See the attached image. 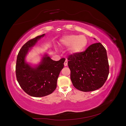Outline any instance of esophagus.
I'll list each match as a JSON object with an SVG mask.
<instances>
[{
  "instance_id": "1",
  "label": "esophagus",
  "mask_w": 126,
  "mask_h": 126,
  "mask_svg": "<svg viewBox=\"0 0 126 126\" xmlns=\"http://www.w3.org/2000/svg\"><path fill=\"white\" fill-rule=\"evenodd\" d=\"M68 64V61L66 59L65 61H64V66H67Z\"/></svg>"
}]
</instances>
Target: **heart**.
Returning <instances> with one entry per match:
<instances>
[{"label": "heart", "mask_w": 126, "mask_h": 126, "mask_svg": "<svg viewBox=\"0 0 126 126\" xmlns=\"http://www.w3.org/2000/svg\"><path fill=\"white\" fill-rule=\"evenodd\" d=\"M61 45L69 47V51L71 54H78L85 50L88 45V39L85 35H68L60 40Z\"/></svg>", "instance_id": "obj_1"}]
</instances>
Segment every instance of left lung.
Listing matches in <instances>:
<instances>
[{"instance_id":"8db88e82","label":"left lung","mask_w":126,"mask_h":126,"mask_svg":"<svg viewBox=\"0 0 126 126\" xmlns=\"http://www.w3.org/2000/svg\"><path fill=\"white\" fill-rule=\"evenodd\" d=\"M74 86L84 92L101 88L107 79L109 63L105 48L100 43L91 45L84 51L67 58Z\"/></svg>"}]
</instances>
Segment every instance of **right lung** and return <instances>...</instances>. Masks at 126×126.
<instances>
[{
    "mask_svg": "<svg viewBox=\"0 0 126 126\" xmlns=\"http://www.w3.org/2000/svg\"><path fill=\"white\" fill-rule=\"evenodd\" d=\"M44 36L45 33L27 42L19 51L17 58V81L26 93L35 97L47 96L56 89L57 79L65 61L64 58L54 61L45 55L39 64L35 67L26 63L25 57L28 51Z\"/></svg>",
    "mask_w": 126,
    "mask_h": 126,
    "instance_id": "right-lung-1",
    "label": "right lung"
}]
</instances>
